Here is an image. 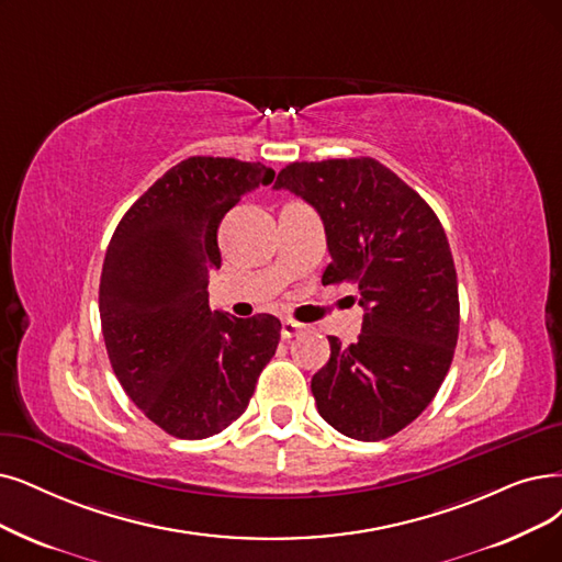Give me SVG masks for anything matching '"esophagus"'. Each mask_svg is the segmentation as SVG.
Listing matches in <instances>:
<instances>
[{"label": "esophagus", "instance_id": "34e87169", "mask_svg": "<svg viewBox=\"0 0 562 562\" xmlns=\"http://www.w3.org/2000/svg\"><path fill=\"white\" fill-rule=\"evenodd\" d=\"M300 331H304L302 323H295V321H283L281 323V336H283V339H293V336H297Z\"/></svg>", "mask_w": 562, "mask_h": 562}]
</instances>
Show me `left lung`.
<instances>
[{"label": "left lung", "instance_id": "left-lung-1", "mask_svg": "<svg viewBox=\"0 0 562 562\" xmlns=\"http://www.w3.org/2000/svg\"><path fill=\"white\" fill-rule=\"evenodd\" d=\"M274 189L316 207L325 223L323 283H355L364 306L350 346L329 336L313 375L321 417L355 440H385L422 415L450 371L459 339V285L436 212L369 156L285 166Z\"/></svg>", "mask_w": 562, "mask_h": 562}]
</instances>
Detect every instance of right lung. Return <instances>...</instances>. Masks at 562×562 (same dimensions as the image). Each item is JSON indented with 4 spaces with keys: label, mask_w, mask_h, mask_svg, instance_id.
I'll use <instances>...</instances> for the list:
<instances>
[{
    "label": "right lung",
    "mask_w": 562,
    "mask_h": 562,
    "mask_svg": "<svg viewBox=\"0 0 562 562\" xmlns=\"http://www.w3.org/2000/svg\"><path fill=\"white\" fill-rule=\"evenodd\" d=\"M262 164L191 156L131 205L112 235L99 285L105 350L128 398L175 438L200 440L249 406L281 323L210 308L221 267L218 223L269 184Z\"/></svg>",
    "instance_id": "add662e5"
}]
</instances>
